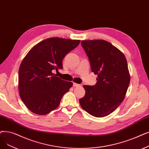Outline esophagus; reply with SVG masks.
Returning <instances> with one entry per match:
<instances>
[{
	"instance_id": "34e87169",
	"label": "esophagus",
	"mask_w": 149,
	"mask_h": 149,
	"mask_svg": "<svg viewBox=\"0 0 149 149\" xmlns=\"http://www.w3.org/2000/svg\"><path fill=\"white\" fill-rule=\"evenodd\" d=\"M80 86V85H79V84L75 83H73V86L77 87V86Z\"/></svg>"
}]
</instances>
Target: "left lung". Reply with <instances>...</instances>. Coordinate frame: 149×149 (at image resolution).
Listing matches in <instances>:
<instances>
[{
	"label": "left lung",
	"instance_id": "8db88e82",
	"mask_svg": "<svg viewBox=\"0 0 149 149\" xmlns=\"http://www.w3.org/2000/svg\"><path fill=\"white\" fill-rule=\"evenodd\" d=\"M91 68L97 75L95 85H83L85 95L79 100L83 109L94 117L111 113L124 100L130 76L124 55L105 40L81 41Z\"/></svg>",
	"mask_w": 149,
	"mask_h": 149
}]
</instances>
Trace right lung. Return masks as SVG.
<instances>
[{
    "instance_id": "right-lung-1",
    "label": "right lung",
    "mask_w": 149,
    "mask_h": 149,
    "mask_svg": "<svg viewBox=\"0 0 149 149\" xmlns=\"http://www.w3.org/2000/svg\"><path fill=\"white\" fill-rule=\"evenodd\" d=\"M80 42L47 38L35 45L25 56L19 69V95L31 112L44 115L59 106L72 83L60 79L52 71L63 69V59Z\"/></svg>"
}]
</instances>
